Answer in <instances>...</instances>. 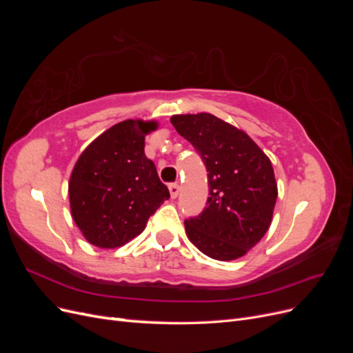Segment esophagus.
<instances>
[{
    "label": "esophagus",
    "instance_id": "esophagus-1",
    "mask_svg": "<svg viewBox=\"0 0 353 353\" xmlns=\"http://www.w3.org/2000/svg\"><path fill=\"white\" fill-rule=\"evenodd\" d=\"M169 193H170V197L176 199L178 194H179V185L178 184H169Z\"/></svg>",
    "mask_w": 353,
    "mask_h": 353
}]
</instances>
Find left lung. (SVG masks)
Here are the masks:
<instances>
[{
    "instance_id": "8db88e82",
    "label": "left lung",
    "mask_w": 353,
    "mask_h": 353,
    "mask_svg": "<svg viewBox=\"0 0 353 353\" xmlns=\"http://www.w3.org/2000/svg\"><path fill=\"white\" fill-rule=\"evenodd\" d=\"M170 122L208 169V206L184 222L188 240L212 259L241 258L272 222L279 188L270 157L244 131L210 113L174 114Z\"/></svg>"
}]
</instances>
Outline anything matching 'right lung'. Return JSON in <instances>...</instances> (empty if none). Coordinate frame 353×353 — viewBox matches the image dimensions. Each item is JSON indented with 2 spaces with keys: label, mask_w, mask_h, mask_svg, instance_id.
Segmentation results:
<instances>
[{
  "label": "right lung",
  "mask_w": 353,
  "mask_h": 353,
  "mask_svg": "<svg viewBox=\"0 0 353 353\" xmlns=\"http://www.w3.org/2000/svg\"><path fill=\"white\" fill-rule=\"evenodd\" d=\"M157 122L126 119L109 128L81 153L69 179L72 218L88 243L116 249L144 231L169 199L144 138Z\"/></svg>",
  "instance_id": "add662e5"
}]
</instances>
